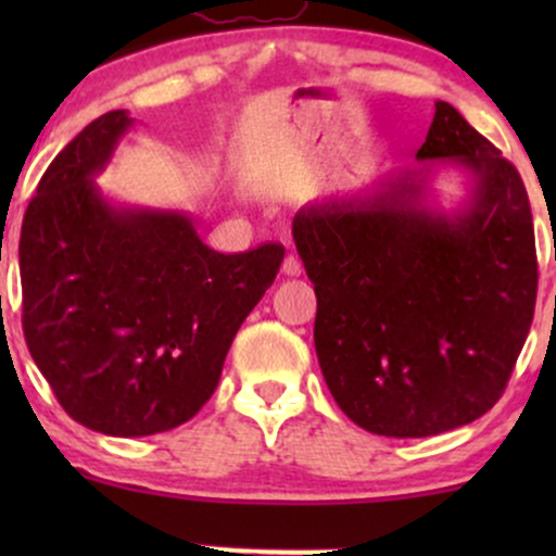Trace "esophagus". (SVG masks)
Masks as SVG:
<instances>
[{
  "label": "esophagus",
  "instance_id": "1",
  "mask_svg": "<svg viewBox=\"0 0 556 556\" xmlns=\"http://www.w3.org/2000/svg\"><path fill=\"white\" fill-rule=\"evenodd\" d=\"M282 271L287 274V277H300V274H303V264H300V258L295 256V253H290V256L285 258Z\"/></svg>",
  "mask_w": 556,
  "mask_h": 556
}]
</instances>
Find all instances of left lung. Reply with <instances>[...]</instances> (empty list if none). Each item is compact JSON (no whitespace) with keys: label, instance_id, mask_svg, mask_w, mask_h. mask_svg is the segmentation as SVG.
<instances>
[{"label":"left lung","instance_id":"obj_1","mask_svg":"<svg viewBox=\"0 0 556 556\" xmlns=\"http://www.w3.org/2000/svg\"><path fill=\"white\" fill-rule=\"evenodd\" d=\"M416 159L368 193L308 203L292 219L324 381L353 424L394 439L437 437L494 407L539 287L531 203L502 151L437 101ZM442 163L469 175L452 213L430 203Z\"/></svg>","mask_w":556,"mask_h":556}]
</instances>
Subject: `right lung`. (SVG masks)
<instances>
[{
	"label": "right lung",
	"mask_w": 556,
	"mask_h": 556,
	"mask_svg": "<svg viewBox=\"0 0 556 556\" xmlns=\"http://www.w3.org/2000/svg\"><path fill=\"white\" fill-rule=\"evenodd\" d=\"M130 125L114 110L83 127L43 172L21 229L25 342L67 416L106 437L193 418L285 258L279 242L225 256L188 214L101 195L93 177Z\"/></svg>",
	"instance_id": "right-lung-1"
}]
</instances>
